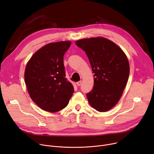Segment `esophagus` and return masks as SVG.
<instances>
[{
	"instance_id": "obj_1",
	"label": "esophagus",
	"mask_w": 154,
	"mask_h": 154,
	"mask_svg": "<svg viewBox=\"0 0 154 154\" xmlns=\"http://www.w3.org/2000/svg\"><path fill=\"white\" fill-rule=\"evenodd\" d=\"M77 85L78 86H80V85H82V81L80 80V81L77 82Z\"/></svg>"
}]
</instances>
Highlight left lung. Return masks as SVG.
I'll return each instance as SVG.
<instances>
[{
	"mask_svg": "<svg viewBox=\"0 0 154 154\" xmlns=\"http://www.w3.org/2000/svg\"><path fill=\"white\" fill-rule=\"evenodd\" d=\"M75 44L85 51L94 74L93 88L87 94L88 102L97 111H107L118 103L127 85L130 74L127 56L103 37L81 39Z\"/></svg>",
	"mask_w": 154,
	"mask_h": 154,
	"instance_id": "1",
	"label": "left lung"
}]
</instances>
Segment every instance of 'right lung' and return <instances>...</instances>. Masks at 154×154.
I'll return each mask as SVG.
<instances>
[{"label": "right lung", "instance_id": "1", "mask_svg": "<svg viewBox=\"0 0 154 154\" xmlns=\"http://www.w3.org/2000/svg\"><path fill=\"white\" fill-rule=\"evenodd\" d=\"M71 42L48 44L27 63L24 80L32 101L42 109L56 112L67 106L74 90L66 78L64 55Z\"/></svg>", "mask_w": 154, "mask_h": 154}]
</instances>
